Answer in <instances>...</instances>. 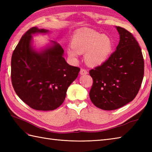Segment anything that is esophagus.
<instances>
[{
	"label": "esophagus",
	"mask_w": 152,
	"mask_h": 152,
	"mask_svg": "<svg viewBox=\"0 0 152 152\" xmlns=\"http://www.w3.org/2000/svg\"><path fill=\"white\" fill-rule=\"evenodd\" d=\"M80 74H81V75H85V74H88V71H87L86 69H82L81 70H80Z\"/></svg>",
	"instance_id": "obj_1"
}]
</instances>
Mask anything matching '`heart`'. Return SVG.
I'll list each match as a JSON object with an SVG mask.
<instances>
[{
	"label": "heart",
	"mask_w": 152,
	"mask_h": 152,
	"mask_svg": "<svg viewBox=\"0 0 152 152\" xmlns=\"http://www.w3.org/2000/svg\"><path fill=\"white\" fill-rule=\"evenodd\" d=\"M70 45L72 48L67 50L70 58L75 60L78 57V53L86 52V61L92 65H99L104 63L114 49V42L110 37L89 29L76 32Z\"/></svg>",
	"instance_id": "1"
}]
</instances>
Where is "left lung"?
<instances>
[{
    "mask_svg": "<svg viewBox=\"0 0 152 152\" xmlns=\"http://www.w3.org/2000/svg\"><path fill=\"white\" fill-rule=\"evenodd\" d=\"M116 28L120 37L116 50L101 65L89 70L93 80L90 99L104 110L119 108L133 101L144 77V58L136 38L124 28Z\"/></svg>",
    "mask_w": 152,
    "mask_h": 152,
    "instance_id": "1",
    "label": "left lung"
}]
</instances>
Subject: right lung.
<instances>
[{
  "instance_id": "right-lung-1",
  "label": "right lung",
  "mask_w": 152,
  "mask_h": 152,
  "mask_svg": "<svg viewBox=\"0 0 152 152\" xmlns=\"http://www.w3.org/2000/svg\"><path fill=\"white\" fill-rule=\"evenodd\" d=\"M48 30L32 27L23 35L12 53V83L25 104L37 110H53L63 104L69 86L80 69L68 64L64 50L52 41V46L40 52L31 47L32 34Z\"/></svg>"
}]
</instances>
